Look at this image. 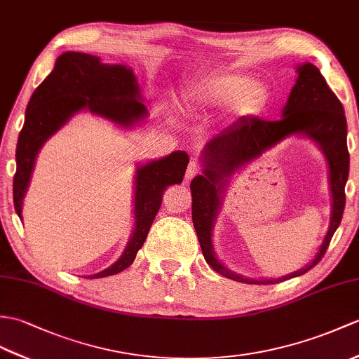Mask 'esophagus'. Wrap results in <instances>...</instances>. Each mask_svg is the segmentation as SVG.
<instances>
[{
	"label": "esophagus",
	"instance_id": "34e87169",
	"mask_svg": "<svg viewBox=\"0 0 359 359\" xmlns=\"http://www.w3.org/2000/svg\"><path fill=\"white\" fill-rule=\"evenodd\" d=\"M198 172H200V166L193 161V162H189V165H188L185 177H187V180H191V179H193L194 176H197Z\"/></svg>",
	"mask_w": 359,
	"mask_h": 359
}]
</instances>
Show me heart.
Returning <instances> with one entry per match:
<instances>
[{"label": "heart", "mask_w": 359, "mask_h": 359, "mask_svg": "<svg viewBox=\"0 0 359 359\" xmlns=\"http://www.w3.org/2000/svg\"><path fill=\"white\" fill-rule=\"evenodd\" d=\"M266 97L268 88L245 74H211L183 91L182 108L185 113H193L231 104L236 114L246 116L260 108Z\"/></svg>", "instance_id": "obj_1"}]
</instances>
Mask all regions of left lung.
<instances>
[{
    "label": "left lung",
    "instance_id": "1",
    "mask_svg": "<svg viewBox=\"0 0 359 359\" xmlns=\"http://www.w3.org/2000/svg\"><path fill=\"white\" fill-rule=\"evenodd\" d=\"M298 78L290 91L280 121L245 118L237 121L220 135L214 136L203 148V174L191 182L193 194V223L206 263L223 277L248 285H273L306 273L318 263L343 219L346 205L344 187L348 177L347 121L339 99L329 88L321 72L311 62L297 67ZM303 134L323 149L330 163L332 193V215L328 234L314 260L306 269L281 279L255 280L229 271L213 254L212 228L221 205L224 187L232 173L259 156L289 135Z\"/></svg>",
    "mask_w": 359,
    "mask_h": 359
}]
</instances>
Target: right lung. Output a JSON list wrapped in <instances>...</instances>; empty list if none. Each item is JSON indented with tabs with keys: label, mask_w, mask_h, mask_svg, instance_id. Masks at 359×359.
Wrapping results in <instances>:
<instances>
[{
	"label": "right lung",
	"mask_w": 359,
	"mask_h": 359,
	"mask_svg": "<svg viewBox=\"0 0 359 359\" xmlns=\"http://www.w3.org/2000/svg\"><path fill=\"white\" fill-rule=\"evenodd\" d=\"M142 101L137 79L130 67L104 64L101 57L79 52H65L57 57L52 73L33 91L16 145L13 205L20 219L33 165L48 137L82 110L130 128L148 116ZM188 162L185 151H172L162 159L137 166L135 231L119 260L102 272L88 275V278L119 273L135 262L162 205L163 191L183 180Z\"/></svg>",
	"instance_id": "add662e5"
}]
</instances>
